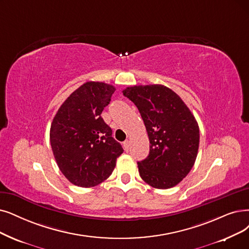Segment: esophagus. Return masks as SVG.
<instances>
[{"instance_id":"obj_1","label":"esophagus","mask_w":249,"mask_h":249,"mask_svg":"<svg viewBox=\"0 0 249 249\" xmlns=\"http://www.w3.org/2000/svg\"><path fill=\"white\" fill-rule=\"evenodd\" d=\"M130 146H131V143H130V141H128V140H125L124 142V150L125 151H128V149H130Z\"/></svg>"}]
</instances>
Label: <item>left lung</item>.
I'll return each mask as SVG.
<instances>
[{"label":"left lung","instance_id":"obj_1","mask_svg":"<svg viewBox=\"0 0 249 249\" xmlns=\"http://www.w3.org/2000/svg\"><path fill=\"white\" fill-rule=\"evenodd\" d=\"M137 106L150 142L149 155L138 162L143 181L156 189L180 183L193 167L199 126L190 109L162 85L128 87L123 91Z\"/></svg>","mask_w":249,"mask_h":249}]
</instances>
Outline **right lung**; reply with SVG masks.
Instances as JSON below:
<instances>
[{
  "label": "right lung",
  "mask_w": 249,
  "mask_h": 249,
  "mask_svg": "<svg viewBox=\"0 0 249 249\" xmlns=\"http://www.w3.org/2000/svg\"><path fill=\"white\" fill-rule=\"evenodd\" d=\"M114 91L111 85L88 82L66 99L53 118L52 151L58 167L75 186L90 188L105 181L124 152L101 117Z\"/></svg>",
  "instance_id": "right-lung-1"
}]
</instances>
